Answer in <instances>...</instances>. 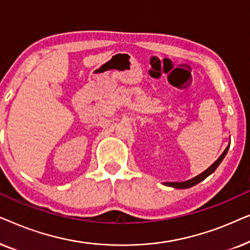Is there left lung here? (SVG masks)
I'll return each mask as SVG.
<instances>
[{"label":"left lung","instance_id":"obj_1","mask_svg":"<svg viewBox=\"0 0 250 250\" xmlns=\"http://www.w3.org/2000/svg\"><path fill=\"white\" fill-rule=\"evenodd\" d=\"M229 148H230V145H229L227 148H225L223 153H222V155L218 157L216 162H215L214 164H211V165L208 167L206 170H204V172L200 173L199 175L194 176V177H192V179H190V180H188V181H184V182H164L163 184H164V186H167V187L175 188V189H188V188H191V187L196 186V184H198L199 182H201V181H204L205 179H206L207 176H209L211 173L215 172V169L217 168L218 165H220V164L222 163V160L224 159V157L227 156Z\"/></svg>","mask_w":250,"mask_h":250}]
</instances>
